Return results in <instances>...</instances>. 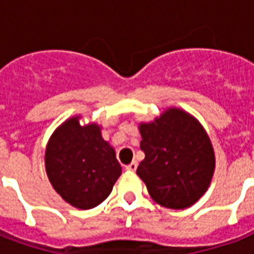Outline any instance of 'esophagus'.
Here are the masks:
<instances>
[{
  "mask_svg": "<svg viewBox=\"0 0 254 254\" xmlns=\"http://www.w3.org/2000/svg\"><path fill=\"white\" fill-rule=\"evenodd\" d=\"M137 166H138V165H137V162H131L130 165L125 166V170H127V171H131V173H134L135 170H137Z\"/></svg>",
  "mask_w": 254,
  "mask_h": 254,
  "instance_id": "1",
  "label": "esophagus"
}]
</instances>
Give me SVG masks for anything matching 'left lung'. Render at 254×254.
<instances>
[{
    "label": "left lung",
    "instance_id": "8db88e82",
    "mask_svg": "<svg viewBox=\"0 0 254 254\" xmlns=\"http://www.w3.org/2000/svg\"><path fill=\"white\" fill-rule=\"evenodd\" d=\"M145 159L137 175L151 199L185 209L200 199L215 171V153L207 131L193 116L169 108L151 123L139 124Z\"/></svg>",
    "mask_w": 254,
    "mask_h": 254
}]
</instances>
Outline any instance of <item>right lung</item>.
Returning <instances> with one entry per match:
<instances>
[{
	"instance_id": "1",
	"label": "right lung",
	"mask_w": 254,
	"mask_h": 254,
	"mask_svg": "<svg viewBox=\"0 0 254 254\" xmlns=\"http://www.w3.org/2000/svg\"><path fill=\"white\" fill-rule=\"evenodd\" d=\"M75 116L57 127L46 147V173L54 190L68 204L91 209L112 192L121 175L115 149L97 124L81 127Z\"/></svg>"
}]
</instances>
